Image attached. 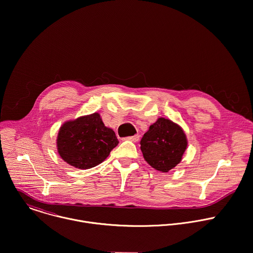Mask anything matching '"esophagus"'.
I'll return each instance as SVG.
<instances>
[{"instance_id":"esophagus-1","label":"esophagus","mask_w":253,"mask_h":253,"mask_svg":"<svg viewBox=\"0 0 253 253\" xmlns=\"http://www.w3.org/2000/svg\"><path fill=\"white\" fill-rule=\"evenodd\" d=\"M139 138H140V136H139V135H135V136L127 137V138H125V140H128V141H132V142H138V141H139Z\"/></svg>"}]
</instances>
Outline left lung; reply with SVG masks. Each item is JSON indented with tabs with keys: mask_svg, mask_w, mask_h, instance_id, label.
Instances as JSON below:
<instances>
[{
	"mask_svg": "<svg viewBox=\"0 0 253 253\" xmlns=\"http://www.w3.org/2000/svg\"><path fill=\"white\" fill-rule=\"evenodd\" d=\"M140 144L145 161L155 170L167 173L181 163L188 139L179 124L160 117L149 127Z\"/></svg>",
	"mask_w": 253,
	"mask_h": 253,
	"instance_id": "1",
	"label": "left lung"
}]
</instances>
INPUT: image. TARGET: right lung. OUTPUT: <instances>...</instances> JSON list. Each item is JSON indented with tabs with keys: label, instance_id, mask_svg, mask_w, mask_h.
Listing matches in <instances>:
<instances>
[{
	"label": "right lung",
	"instance_id": "obj_1",
	"mask_svg": "<svg viewBox=\"0 0 253 253\" xmlns=\"http://www.w3.org/2000/svg\"><path fill=\"white\" fill-rule=\"evenodd\" d=\"M119 141L95 112L65 121L56 137L60 158L76 169H90L101 164Z\"/></svg>",
	"mask_w": 253,
	"mask_h": 253
}]
</instances>
